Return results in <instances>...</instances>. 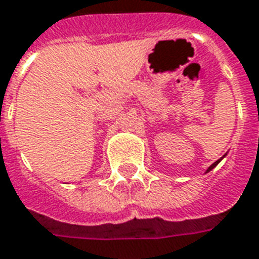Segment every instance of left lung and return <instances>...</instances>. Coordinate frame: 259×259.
<instances>
[{"label": "left lung", "instance_id": "left-lung-1", "mask_svg": "<svg viewBox=\"0 0 259 259\" xmlns=\"http://www.w3.org/2000/svg\"><path fill=\"white\" fill-rule=\"evenodd\" d=\"M224 157H225V155H224ZM224 157H222V158H224ZM222 158H220V159H218V161H215V162H214V163H213V165L210 166L209 169L206 170V173H207V171H210V170H211V169H214V167H215V166H217V165H218V163H220V162H221V159H222Z\"/></svg>", "mask_w": 259, "mask_h": 259}]
</instances>
